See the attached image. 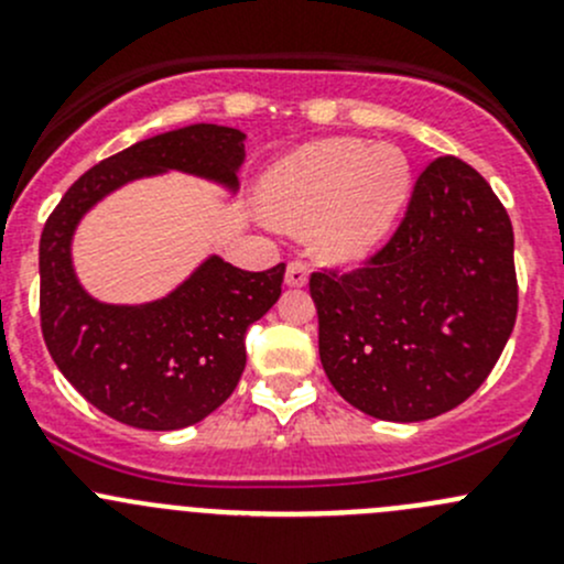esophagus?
I'll list each match as a JSON object with an SVG mask.
<instances>
[{
  "instance_id": "obj_1",
  "label": "esophagus",
  "mask_w": 564,
  "mask_h": 564,
  "mask_svg": "<svg viewBox=\"0 0 564 564\" xmlns=\"http://www.w3.org/2000/svg\"><path fill=\"white\" fill-rule=\"evenodd\" d=\"M286 283L289 286H305L308 283V264L305 261H289Z\"/></svg>"
}]
</instances>
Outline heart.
Listing matches in <instances>:
<instances>
[{
  "label": "heart",
  "mask_w": 564,
  "mask_h": 564,
  "mask_svg": "<svg viewBox=\"0 0 564 564\" xmlns=\"http://www.w3.org/2000/svg\"><path fill=\"white\" fill-rule=\"evenodd\" d=\"M409 180V163L395 147L327 139L272 166L261 182V202L281 226L318 218L316 248L329 259H357L388 235Z\"/></svg>",
  "instance_id": "1"
}]
</instances>
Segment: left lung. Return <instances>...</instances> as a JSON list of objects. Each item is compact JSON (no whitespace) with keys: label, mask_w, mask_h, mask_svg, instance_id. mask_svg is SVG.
I'll return each mask as SVG.
<instances>
[{"label":"left lung","mask_w":564,"mask_h":564,"mask_svg":"<svg viewBox=\"0 0 564 564\" xmlns=\"http://www.w3.org/2000/svg\"><path fill=\"white\" fill-rule=\"evenodd\" d=\"M311 297L344 401L392 423L451 412L486 382L519 314L508 209L469 163L436 158L390 240L355 270L314 272Z\"/></svg>","instance_id":"8db88e82"}]
</instances>
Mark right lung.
<instances>
[{"instance_id":"right-lung-1","label":"right lung","mask_w":564,"mask_h":564,"mask_svg":"<svg viewBox=\"0 0 564 564\" xmlns=\"http://www.w3.org/2000/svg\"><path fill=\"white\" fill-rule=\"evenodd\" d=\"M246 133L187 124L152 135L78 176L40 237V329L56 368L108 417L174 431L213 414L246 371V333L281 297L286 264L248 272L209 256L169 297L106 305L76 281L70 240L82 215L139 176L176 172L237 185Z\"/></svg>"}]
</instances>
